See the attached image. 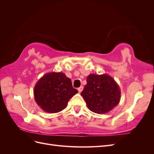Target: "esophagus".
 Masks as SVG:
<instances>
[{
    "label": "esophagus",
    "mask_w": 154,
    "mask_h": 154,
    "mask_svg": "<svg viewBox=\"0 0 154 154\" xmlns=\"http://www.w3.org/2000/svg\"><path fill=\"white\" fill-rule=\"evenodd\" d=\"M83 86H81L80 87H79V88H78V91L80 93V92L83 91Z\"/></svg>",
    "instance_id": "obj_1"
}]
</instances>
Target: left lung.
Listing matches in <instances>:
<instances>
[{"label": "left lung", "instance_id": "1", "mask_svg": "<svg viewBox=\"0 0 154 154\" xmlns=\"http://www.w3.org/2000/svg\"><path fill=\"white\" fill-rule=\"evenodd\" d=\"M81 95L88 109L94 113L103 114L109 112L119 103L121 90L109 74H91L87 78V84Z\"/></svg>", "mask_w": 154, "mask_h": 154}]
</instances>
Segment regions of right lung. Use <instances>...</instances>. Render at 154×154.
I'll return each instance as SVG.
<instances>
[{"label": "right lung", "instance_id": "add662e5", "mask_svg": "<svg viewBox=\"0 0 154 154\" xmlns=\"http://www.w3.org/2000/svg\"><path fill=\"white\" fill-rule=\"evenodd\" d=\"M34 97L45 112L57 113L66 108L68 101L78 93L71 80L63 72H49L37 82L34 87Z\"/></svg>", "mask_w": 154, "mask_h": 154}]
</instances>
